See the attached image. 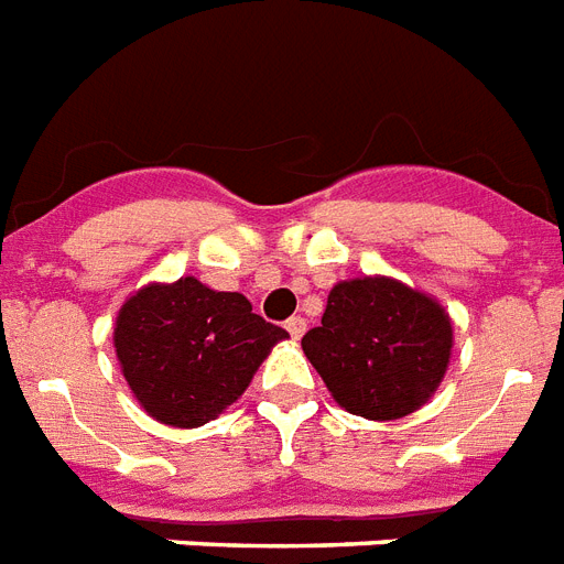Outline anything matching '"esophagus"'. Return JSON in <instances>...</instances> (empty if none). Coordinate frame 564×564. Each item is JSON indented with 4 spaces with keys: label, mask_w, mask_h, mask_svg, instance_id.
<instances>
[{
    "label": "esophagus",
    "mask_w": 564,
    "mask_h": 564,
    "mask_svg": "<svg viewBox=\"0 0 564 564\" xmlns=\"http://www.w3.org/2000/svg\"><path fill=\"white\" fill-rule=\"evenodd\" d=\"M286 329H290L292 338H301L306 333V322L301 318V315H292L290 322H286Z\"/></svg>",
    "instance_id": "obj_1"
}]
</instances>
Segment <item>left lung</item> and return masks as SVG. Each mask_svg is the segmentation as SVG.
Returning <instances> with one entry per match:
<instances>
[{
    "label": "left lung",
    "instance_id": "left-lung-1",
    "mask_svg": "<svg viewBox=\"0 0 564 564\" xmlns=\"http://www.w3.org/2000/svg\"><path fill=\"white\" fill-rule=\"evenodd\" d=\"M333 400L365 420H397L423 405L448 368L452 322L434 297L393 278L329 290L322 327L301 338Z\"/></svg>",
    "mask_w": 564,
    "mask_h": 564
}]
</instances>
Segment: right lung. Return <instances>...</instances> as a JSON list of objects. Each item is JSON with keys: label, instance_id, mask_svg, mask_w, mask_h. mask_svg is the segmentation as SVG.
<instances>
[{"label": "right lung", "instance_id": "1", "mask_svg": "<svg viewBox=\"0 0 564 564\" xmlns=\"http://www.w3.org/2000/svg\"><path fill=\"white\" fill-rule=\"evenodd\" d=\"M283 327L251 313L240 292L196 278L150 283L121 306L116 356L141 409L159 423L196 429L242 397Z\"/></svg>", "mask_w": 564, "mask_h": 564}]
</instances>
